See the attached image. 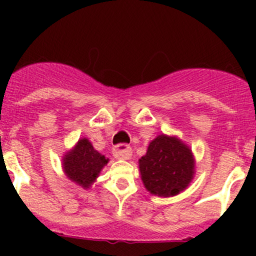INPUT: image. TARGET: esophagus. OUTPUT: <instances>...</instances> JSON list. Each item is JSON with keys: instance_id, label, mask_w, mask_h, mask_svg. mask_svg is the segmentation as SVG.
<instances>
[{"instance_id": "1", "label": "esophagus", "mask_w": 256, "mask_h": 256, "mask_svg": "<svg viewBox=\"0 0 256 256\" xmlns=\"http://www.w3.org/2000/svg\"><path fill=\"white\" fill-rule=\"evenodd\" d=\"M112 154L115 158L118 160H128L132 154V150L128 144H118L114 147Z\"/></svg>"}]
</instances>
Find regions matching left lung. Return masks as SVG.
<instances>
[{"label":"left lung","mask_w":256,"mask_h":256,"mask_svg":"<svg viewBox=\"0 0 256 256\" xmlns=\"http://www.w3.org/2000/svg\"><path fill=\"white\" fill-rule=\"evenodd\" d=\"M144 188L160 197H172L184 190L194 176L192 150L176 136L158 135L138 160Z\"/></svg>","instance_id":"8db88e82"}]
</instances>
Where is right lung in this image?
<instances>
[{
    "label": "right lung",
    "instance_id": "1",
    "mask_svg": "<svg viewBox=\"0 0 256 256\" xmlns=\"http://www.w3.org/2000/svg\"><path fill=\"white\" fill-rule=\"evenodd\" d=\"M108 162L109 158L98 152L88 138H80L78 144L64 154L63 170L69 180L86 190L95 182Z\"/></svg>",
    "mask_w": 256,
    "mask_h": 256
}]
</instances>
